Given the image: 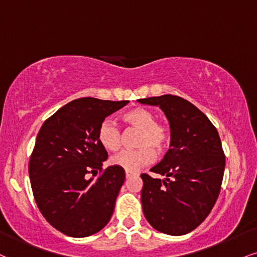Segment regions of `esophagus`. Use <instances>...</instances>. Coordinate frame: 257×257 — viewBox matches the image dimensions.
I'll use <instances>...</instances> for the list:
<instances>
[{
	"label": "esophagus",
	"instance_id": "1",
	"mask_svg": "<svg viewBox=\"0 0 257 257\" xmlns=\"http://www.w3.org/2000/svg\"><path fill=\"white\" fill-rule=\"evenodd\" d=\"M137 175H138L137 172H134V171H125L126 178H131V177H133V176H137Z\"/></svg>",
	"mask_w": 257,
	"mask_h": 257
}]
</instances>
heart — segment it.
I'll return each instance as SVG.
<instances>
[{
    "instance_id": "heart-1",
    "label": "heart",
    "mask_w": 257,
    "mask_h": 257,
    "mask_svg": "<svg viewBox=\"0 0 257 257\" xmlns=\"http://www.w3.org/2000/svg\"><path fill=\"white\" fill-rule=\"evenodd\" d=\"M122 119L126 124L140 131L138 138V150H126L111 158L113 166L125 171H138L156 159V148L162 152L169 142V132L165 126L156 122V117L150 110L134 107L123 113ZM98 140L105 150L117 151L120 146V132L115 122L105 119L99 126Z\"/></svg>"
}]
</instances>
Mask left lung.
<instances>
[{
    "instance_id": "obj_1",
    "label": "left lung",
    "mask_w": 257,
    "mask_h": 257,
    "mask_svg": "<svg viewBox=\"0 0 257 257\" xmlns=\"http://www.w3.org/2000/svg\"><path fill=\"white\" fill-rule=\"evenodd\" d=\"M138 101L159 106L171 133L170 150L151 169L164 178L141 175L142 211L159 232L187 234L205 220L220 193L225 156L218 131L202 111L181 97L164 94Z\"/></svg>"
}]
</instances>
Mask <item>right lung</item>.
I'll list each match as a JSON object with an SVG mask.
<instances>
[{"mask_svg":"<svg viewBox=\"0 0 257 257\" xmlns=\"http://www.w3.org/2000/svg\"><path fill=\"white\" fill-rule=\"evenodd\" d=\"M128 103L76 99L46 119L37 135L29 165L33 196L46 221L67 236H91L110 221L124 170L109 166L97 181L87 174L107 159L99 126Z\"/></svg>","mask_w":257,"mask_h":257,"instance_id":"add662e5","label":"right lung"}]
</instances>
